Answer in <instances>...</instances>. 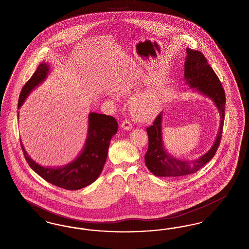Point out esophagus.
<instances>
[{
  "label": "esophagus",
  "instance_id": "1",
  "mask_svg": "<svg viewBox=\"0 0 249 249\" xmlns=\"http://www.w3.org/2000/svg\"><path fill=\"white\" fill-rule=\"evenodd\" d=\"M121 128H122L123 130H131V128H132V126H131V123H130L128 119H125V120L121 123Z\"/></svg>",
  "mask_w": 249,
  "mask_h": 249
}]
</instances>
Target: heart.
I'll use <instances>...</instances> for the list:
<instances>
[{"label": "heart", "mask_w": 249, "mask_h": 249, "mask_svg": "<svg viewBox=\"0 0 249 249\" xmlns=\"http://www.w3.org/2000/svg\"><path fill=\"white\" fill-rule=\"evenodd\" d=\"M134 89L131 84L121 88L119 93L122 96L133 94ZM160 107L159 98L152 90H145L134 96L130 101V109L134 119L145 121L153 118Z\"/></svg>", "instance_id": "heart-1"}]
</instances>
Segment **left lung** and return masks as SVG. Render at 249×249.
Listing matches in <instances>:
<instances>
[{
  "label": "left lung",
  "instance_id": "8db88e82",
  "mask_svg": "<svg viewBox=\"0 0 249 249\" xmlns=\"http://www.w3.org/2000/svg\"><path fill=\"white\" fill-rule=\"evenodd\" d=\"M185 83L190 89L211 99L220 116L219 129L211 148L196 160H183L167 152L162 140L161 111L155 119L153 124L146 128L148 135V149L144 155L147 169L156 177L179 178L196 173L202 166L213 159L219 145L225 119V91L212 67L207 63L200 51L187 48V58L184 65Z\"/></svg>",
  "mask_w": 249,
  "mask_h": 249
}]
</instances>
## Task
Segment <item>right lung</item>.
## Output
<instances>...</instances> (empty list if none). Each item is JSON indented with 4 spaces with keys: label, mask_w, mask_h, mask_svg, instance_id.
I'll list each match as a JSON object with an SVG mask.
<instances>
[{
    "label": "right lung",
    "mask_w": 249,
    "mask_h": 249,
    "mask_svg": "<svg viewBox=\"0 0 249 249\" xmlns=\"http://www.w3.org/2000/svg\"><path fill=\"white\" fill-rule=\"evenodd\" d=\"M49 64L42 62L36 72L25 84L18 99V108L23 105L29 94L48 77ZM118 122L115 118L104 114L89 113L87 139L80 154L70 163L60 167L39 165L21 147L24 157L30 167L46 181L52 185L68 190H76L93 183L101 175L107 161L110 141L118 131Z\"/></svg>",
    "instance_id": "obj_1"
}]
</instances>
